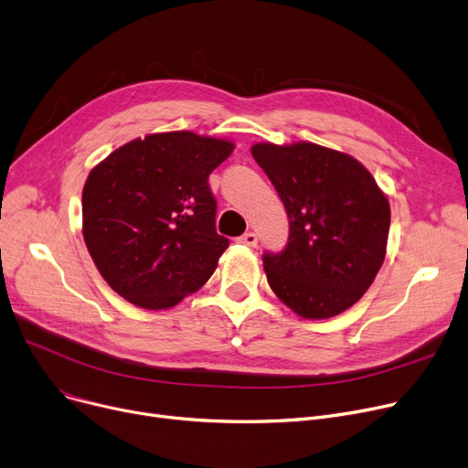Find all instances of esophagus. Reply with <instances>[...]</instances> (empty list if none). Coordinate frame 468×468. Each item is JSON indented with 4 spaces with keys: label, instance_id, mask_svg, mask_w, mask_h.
I'll list each match as a JSON object with an SVG mask.
<instances>
[{
    "label": "esophagus",
    "instance_id": "34e87169",
    "mask_svg": "<svg viewBox=\"0 0 468 468\" xmlns=\"http://www.w3.org/2000/svg\"><path fill=\"white\" fill-rule=\"evenodd\" d=\"M238 243H241V245H245V247H257L259 239H257V234H253V232H245L243 236H239V238H238Z\"/></svg>",
    "mask_w": 468,
    "mask_h": 468
}]
</instances>
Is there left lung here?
<instances>
[{"label": "left lung", "instance_id": "obj_1", "mask_svg": "<svg viewBox=\"0 0 468 468\" xmlns=\"http://www.w3.org/2000/svg\"><path fill=\"white\" fill-rule=\"evenodd\" d=\"M251 154L287 209L289 241L264 255L271 291L304 319L335 317L376 280L391 207L363 164L310 142L255 144Z\"/></svg>", "mask_w": 468, "mask_h": 468}]
</instances>
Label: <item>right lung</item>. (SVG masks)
<instances>
[{"label":"right lung","instance_id":"1","mask_svg":"<svg viewBox=\"0 0 468 468\" xmlns=\"http://www.w3.org/2000/svg\"><path fill=\"white\" fill-rule=\"evenodd\" d=\"M221 137L158 132L115 149L82 188V238L115 292L168 310L211 278L229 239L207 177L234 151Z\"/></svg>","mask_w":468,"mask_h":468}]
</instances>
